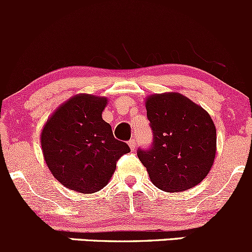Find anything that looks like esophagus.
Returning <instances> with one entry per match:
<instances>
[{
	"instance_id": "34e87169",
	"label": "esophagus",
	"mask_w": 252,
	"mask_h": 252,
	"mask_svg": "<svg viewBox=\"0 0 252 252\" xmlns=\"http://www.w3.org/2000/svg\"><path fill=\"white\" fill-rule=\"evenodd\" d=\"M128 146H129V148L132 149V151H134V149H136V147H137L136 139H129V141H128Z\"/></svg>"
}]
</instances>
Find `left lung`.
I'll use <instances>...</instances> for the list:
<instances>
[{"instance_id":"8db88e82","label":"left lung","mask_w":252,"mask_h":252,"mask_svg":"<svg viewBox=\"0 0 252 252\" xmlns=\"http://www.w3.org/2000/svg\"><path fill=\"white\" fill-rule=\"evenodd\" d=\"M153 131L149 149L137 156L154 186L183 192L198 185L211 171L217 151V131L210 114L180 93H161L146 99Z\"/></svg>"}]
</instances>
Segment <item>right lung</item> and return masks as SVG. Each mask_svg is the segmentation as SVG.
Wrapping results in <instances>:
<instances>
[{
  "mask_svg": "<svg viewBox=\"0 0 252 252\" xmlns=\"http://www.w3.org/2000/svg\"><path fill=\"white\" fill-rule=\"evenodd\" d=\"M106 104L104 96L77 94L60 105L42 127L40 142L47 168L69 190H101L119 158L129 152L101 118Z\"/></svg>",
  "mask_w": 252,
  "mask_h": 252,
  "instance_id": "right-lung-1",
  "label": "right lung"
}]
</instances>
